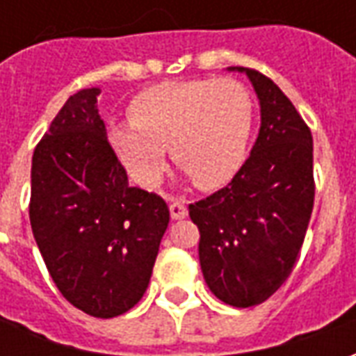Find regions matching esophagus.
Wrapping results in <instances>:
<instances>
[{"label":"esophagus","mask_w":356,"mask_h":356,"mask_svg":"<svg viewBox=\"0 0 356 356\" xmlns=\"http://www.w3.org/2000/svg\"><path fill=\"white\" fill-rule=\"evenodd\" d=\"M170 213L171 219H185L188 216V209H186V204L183 200H173L170 204Z\"/></svg>","instance_id":"1"}]
</instances>
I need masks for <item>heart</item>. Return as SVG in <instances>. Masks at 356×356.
<instances>
[{"label": "heart", "instance_id": "1", "mask_svg": "<svg viewBox=\"0 0 356 356\" xmlns=\"http://www.w3.org/2000/svg\"><path fill=\"white\" fill-rule=\"evenodd\" d=\"M254 101L240 81H165L131 102V118L108 127L118 160L140 186H156L165 148L200 188L227 185L246 160Z\"/></svg>", "mask_w": 356, "mask_h": 356}]
</instances>
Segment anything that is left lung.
I'll use <instances>...</instances> for the list:
<instances>
[{
	"instance_id": "8db88e82",
	"label": "left lung",
	"mask_w": 356,
	"mask_h": 356,
	"mask_svg": "<svg viewBox=\"0 0 356 356\" xmlns=\"http://www.w3.org/2000/svg\"><path fill=\"white\" fill-rule=\"evenodd\" d=\"M246 74L259 99L261 127L229 185L191 204L200 231V267L211 293L232 307H254L290 276L314 202L313 137L290 99L257 70Z\"/></svg>"
}]
</instances>
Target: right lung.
Masks as SVG:
<instances>
[{
	"mask_svg": "<svg viewBox=\"0 0 356 356\" xmlns=\"http://www.w3.org/2000/svg\"><path fill=\"white\" fill-rule=\"evenodd\" d=\"M99 88L74 93L32 156L30 225L58 291L97 318L147 291L170 209L129 185L99 116Z\"/></svg>",
	"mask_w": 356,
	"mask_h": 356,
	"instance_id": "1",
	"label": "right lung"
}]
</instances>
